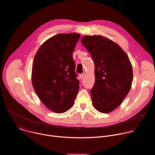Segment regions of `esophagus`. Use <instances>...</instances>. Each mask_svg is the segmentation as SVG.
<instances>
[{"instance_id": "1", "label": "esophagus", "mask_w": 155, "mask_h": 155, "mask_svg": "<svg viewBox=\"0 0 155 155\" xmlns=\"http://www.w3.org/2000/svg\"><path fill=\"white\" fill-rule=\"evenodd\" d=\"M79 77H80V78L81 79H82V78L84 77V74H80Z\"/></svg>"}]
</instances>
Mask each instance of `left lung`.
<instances>
[{
    "label": "left lung",
    "instance_id": "1",
    "mask_svg": "<svg viewBox=\"0 0 155 155\" xmlns=\"http://www.w3.org/2000/svg\"><path fill=\"white\" fill-rule=\"evenodd\" d=\"M81 41L95 65V83L91 90L93 105L101 113H109L120 105L130 90L132 65L126 53L111 40L85 35Z\"/></svg>",
    "mask_w": 155,
    "mask_h": 155
}]
</instances>
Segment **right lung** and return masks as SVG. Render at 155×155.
<instances>
[{"label":"right lung","instance_id":"add662e5","mask_svg":"<svg viewBox=\"0 0 155 155\" xmlns=\"http://www.w3.org/2000/svg\"><path fill=\"white\" fill-rule=\"evenodd\" d=\"M80 37L77 33L56 35L42 44L34 59V89L42 103L56 113L69 110L78 92L73 52Z\"/></svg>","mask_w":155,"mask_h":155}]
</instances>
